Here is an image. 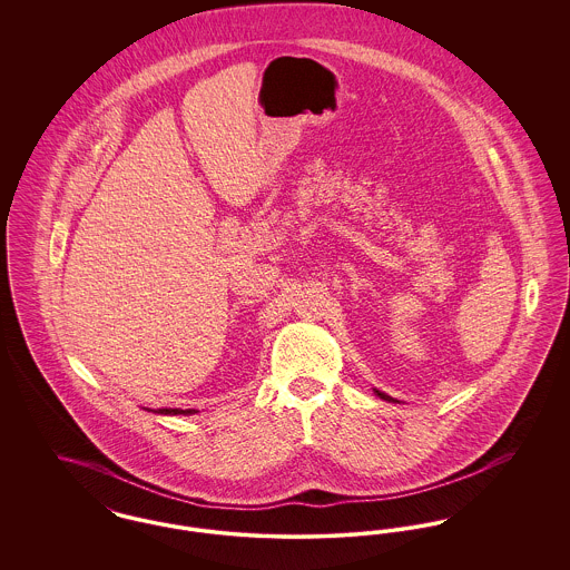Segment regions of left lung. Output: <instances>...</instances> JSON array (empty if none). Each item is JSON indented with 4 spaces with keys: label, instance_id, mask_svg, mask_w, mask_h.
<instances>
[{
    "label": "left lung",
    "instance_id": "left-lung-1",
    "mask_svg": "<svg viewBox=\"0 0 570 570\" xmlns=\"http://www.w3.org/2000/svg\"><path fill=\"white\" fill-rule=\"evenodd\" d=\"M376 395H379L380 400H384V402H395L393 397H389L386 393H380V391H376Z\"/></svg>",
    "mask_w": 570,
    "mask_h": 570
}]
</instances>
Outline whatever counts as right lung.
Instances as JSON below:
<instances>
[{"mask_svg": "<svg viewBox=\"0 0 570 570\" xmlns=\"http://www.w3.org/2000/svg\"><path fill=\"white\" fill-rule=\"evenodd\" d=\"M158 414H194L198 410H181V407H160V410H154Z\"/></svg>", "mask_w": 570, "mask_h": 570, "instance_id": "1", "label": "right lung"}]
</instances>
